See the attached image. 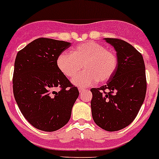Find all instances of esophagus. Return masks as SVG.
Wrapping results in <instances>:
<instances>
[{
  "label": "esophagus",
  "instance_id": "34e87169",
  "mask_svg": "<svg viewBox=\"0 0 159 159\" xmlns=\"http://www.w3.org/2000/svg\"><path fill=\"white\" fill-rule=\"evenodd\" d=\"M78 90H79V93H82V92H84V91L86 90V89H84V88H79V89H78Z\"/></svg>",
  "mask_w": 159,
  "mask_h": 159
}]
</instances>
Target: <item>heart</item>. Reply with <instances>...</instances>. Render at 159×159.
<instances>
[{
	"mask_svg": "<svg viewBox=\"0 0 159 159\" xmlns=\"http://www.w3.org/2000/svg\"><path fill=\"white\" fill-rule=\"evenodd\" d=\"M60 71L66 77L72 78L77 76L73 82L76 85L85 87L98 81H108L118 69V58L115 52L110 50L103 45L89 41L76 46L71 53H62L57 60Z\"/></svg>",
	"mask_w": 159,
	"mask_h": 159,
	"instance_id": "1",
	"label": "heart"
}]
</instances>
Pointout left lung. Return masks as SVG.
<instances>
[{
    "label": "left lung",
    "instance_id": "1",
    "mask_svg": "<svg viewBox=\"0 0 159 159\" xmlns=\"http://www.w3.org/2000/svg\"><path fill=\"white\" fill-rule=\"evenodd\" d=\"M118 58L115 74L100 88H92V116L99 127L117 131L135 119L144 102L146 78L144 60L133 45L118 38H105Z\"/></svg>",
    "mask_w": 159,
    "mask_h": 159
}]
</instances>
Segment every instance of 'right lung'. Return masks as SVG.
I'll return each instance as SVG.
<instances>
[{
    "label": "right lung",
    "instance_id": "add662e5",
    "mask_svg": "<svg viewBox=\"0 0 159 159\" xmlns=\"http://www.w3.org/2000/svg\"><path fill=\"white\" fill-rule=\"evenodd\" d=\"M70 46V42L40 38L16 54L13 77L15 100L25 118L40 130L52 132L63 127L79 95L78 88L57 65L59 55Z\"/></svg>",
    "mask_w": 159,
    "mask_h": 159
}]
</instances>
